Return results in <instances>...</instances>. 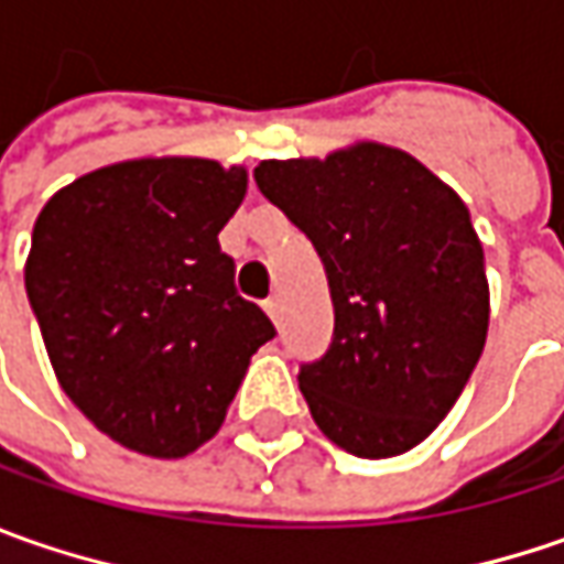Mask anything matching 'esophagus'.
<instances>
[{
	"label": "esophagus",
	"instance_id": "esophagus-1",
	"mask_svg": "<svg viewBox=\"0 0 564 564\" xmlns=\"http://www.w3.org/2000/svg\"><path fill=\"white\" fill-rule=\"evenodd\" d=\"M263 311L270 314V319H275V323H279V314H282V304H279V297H275V294L263 301Z\"/></svg>",
	"mask_w": 564,
	"mask_h": 564
}]
</instances>
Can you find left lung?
Returning a JSON list of instances; mask_svg holds the SVG:
<instances>
[{
	"label": "left lung",
	"instance_id": "left-lung-1",
	"mask_svg": "<svg viewBox=\"0 0 564 564\" xmlns=\"http://www.w3.org/2000/svg\"><path fill=\"white\" fill-rule=\"evenodd\" d=\"M253 182L311 238L329 279V351L297 373L316 426L358 458L423 443L487 341L484 248L465 200L373 141L326 160H263Z\"/></svg>",
	"mask_w": 564,
	"mask_h": 564
}]
</instances>
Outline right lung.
Listing matches in <instances>:
<instances>
[{
    "label": "right lung",
    "instance_id": "add662e5",
    "mask_svg": "<svg viewBox=\"0 0 564 564\" xmlns=\"http://www.w3.org/2000/svg\"><path fill=\"white\" fill-rule=\"evenodd\" d=\"M245 191L241 165L128 160L62 187L33 223L24 289L58 386L131 452L185 458L213 440L275 336L219 248Z\"/></svg>",
    "mask_w": 564,
    "mask_h": 564
}]
</instances>
